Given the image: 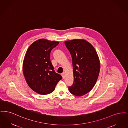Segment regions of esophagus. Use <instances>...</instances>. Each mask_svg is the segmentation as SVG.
<instances>
[{
	"instance_id": "34e87169",
	"label": "esophagus",
	"mask_w": 128,
	"mask_h": 128,
	"mask_svg": "<svg viewBox=\"0 0 128 128\" xmlns=\"http://www.w3.org/2000/svg\"><path fill=\"white\" fill-rule=\"evenodd\" d=\"M62 78L64 79V78H65V72H62Z\"/></svg>"
}]
</instances>
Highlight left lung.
Listing matches in <instances>:
<instances>
[{"label":"left lung","mask_w":128,"mask_h":128,"mask_svg":"<svg viewBox=\"0 0 128 128\" xmlns=\"http://www.w3.org/2000/svg\"><path fill=\"white\" fill-rule=\"evenodd\" d=\"M65 45L72 58L74 83L71 93L82 96L94 86L100 71V61L94 47L84 39L67 40Z\"/></svg>","instance_id":"8db88e82"}]
</instances>
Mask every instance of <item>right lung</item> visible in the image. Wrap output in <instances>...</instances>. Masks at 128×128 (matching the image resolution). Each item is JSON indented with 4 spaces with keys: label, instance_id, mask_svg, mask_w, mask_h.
Returning a JSON list of instances; mask_svg holds the SVG:
<instances>
[{
    "label": "right lung",
    "instance_id": "right-lung-1",
    "mask_svg": "<svg viewBox=\"0 0 128 128\" xmlns=\"http://www.w3.org/2000/svg\"><path fill=\"white\" fill-rule=\"evenodd\" d=\"M58 42L39 39L30 46L23 62V72L30 88L40 94L52 92L62 79L56 73L50 60L51 50Z\"/></svg>",
    "mask_w": 128,
    "mask_h": 128
}]
</instances>
